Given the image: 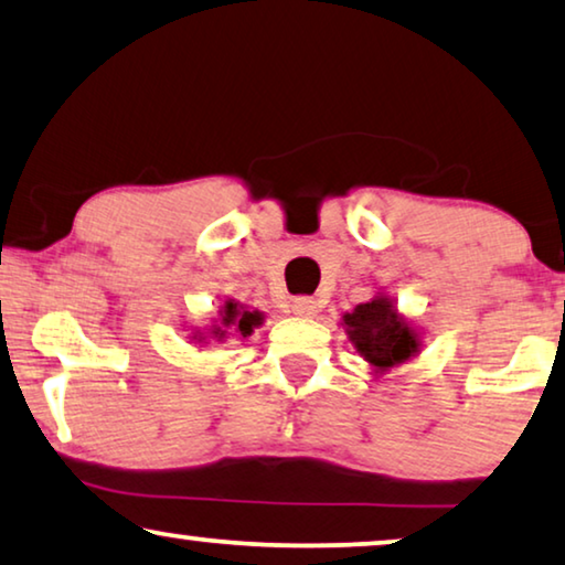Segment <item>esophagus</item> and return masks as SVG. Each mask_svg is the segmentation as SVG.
I'll return each instance as SVG.
<instances>
[{
  "mask_svg": "<svg viewBox=\"0 0 565 565\" xmlns=\"http://www.w3.org/2000/svg\"><path fill=\"white\" fill-rule=\"evenodd\" d=\"M291 309H294V315H299V317H315L320 305H317L312 297H297L291 301Z\"/></svg>",
  "mask_w": 565,
  "mask_h": 565,
  "instance_id": "obj_1",
  "label": "esophagus"
}]
</instances>
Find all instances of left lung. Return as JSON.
Segmentation results:
<instances>
[{"instance_id": "8db88e82", "label": "left lung", "mask_w": 565, "mask_h": 565, "mask_svg": "<svg viewBox=\"0 0 565 565\" xmlns=\"http://www.w3.org/2000/svg\"><path fill=\"white\" fill-rule=\"evenodd\" d=\"M340 324L355 353L371 365L376 376L415 361L423 351V330H417L415 322H409L384 291L363 305H355V309L343 315Z\"/></svg>"}]
</instances>
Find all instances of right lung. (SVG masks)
<instances>
[{
	"instance_id": "obj_1",
	"label": "right lung",
	"mask_w": 565,
	"mask_h": 565,
	"mask_svg": "<svg viewBox=\"0 0 565 565\" xmlns=\"http://www.w3.org/2000/svg\"><path fill=\"white\" fill-rule=\"evenodd\" d=\"M266 320L264 312H258V309H250L248 305H241V301L235 299H222L220 305V312L217 317H214L212 324H206V328H194L192 335H189V340H192L194 345H206L210 340H214V343H225L227 338H248L253 330L260 328Z\"/></svg>"
}]
</instances>
